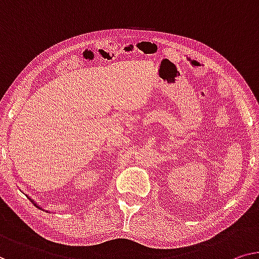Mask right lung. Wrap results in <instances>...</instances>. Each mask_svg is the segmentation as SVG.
Instances as JSON below:
<instances>
[{
	"instance_id": "obj_1",
	"label": "right lung",
	"mask_w": 259,
	"mask_h": 259,
	"mask_svg": "<svg viewBox=\"0 0 259 259\" xmlns=\"http://www.w3.org/2000/svg\"><path fill=\"white\" fill-rule=\"evenodd\" d=\"M29 200H31V199H30V198H29ZM31 202H32V203H33V204H34V206H37V203H34V202H33V201H32V200H31ZM37 207H38V206H37ZM38 208H39V207H38ZM40 209H41V208H40Z\"/></svg>"
}]
</instances>
